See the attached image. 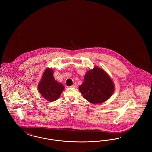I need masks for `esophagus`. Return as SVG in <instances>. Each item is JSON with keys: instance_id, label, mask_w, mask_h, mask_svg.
I'll return each mask as SVG.
<instances>
[{"instance_id": "1", "label": "esophagus", "mask_w": 152, "mask_h": 152, "mask_svg": "<svg viewBox=\"0 0 152 152\" xmlns=\"http://www.w3.org/2000/svg\"><path fill=\"white\" fill-rule=\"evenodd\" d=\"M77 87V85H76V83H75L74 84H73L72 86H70V88H76V87Z\"/></svg>"}]
</instances>
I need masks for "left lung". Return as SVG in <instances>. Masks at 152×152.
<instances>
[{
  "instance_id": "8db88e82",
  "label": "left lung",
  "mask_w": 152,
  "mask_h": 152,
  "mask_svg": "<svg viewBox=\"0 0 152 152\" xmlns=\"http://www.w3.org/2000/svg\"><path fill=\"white\" fill-rule=\"evenodd\" d=\"M79 91L84 98L92 104H101L109 99L115 91L110 76L101 68L94 66L85 75Z\"/></svg>"
}]
</instances>
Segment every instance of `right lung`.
I'll return each mask as SVG.
<instances>
[{
  "mask_svg": "<svg viewBox=\"0 0 152 152\" xmlns=\"http://www.w3.org/2000/svg\"><path fill=\"white\" fill-rule=\"evenodd\" d=\"M53 74V69L47 68L38 84V90L40 94L45 100L51 102L58 99L64 89L60 83L55 80Z\"/></svg>",
  "mask_w": 152,
  "mask_h": 152,
  "instance_id": "obj_1",
  "label": "right lung"
}]
</instances>
